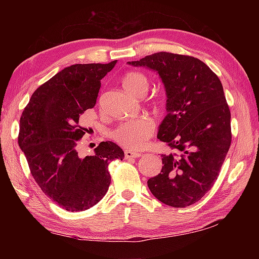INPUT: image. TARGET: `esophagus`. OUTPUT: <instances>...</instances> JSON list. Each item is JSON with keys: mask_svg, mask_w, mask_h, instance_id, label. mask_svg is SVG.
I'll return each instance as SVG.
<instances>
[{"mask_svg": "<svg viewBox=\"0 0 259 259\" xmlns=\"http://www.w3.org/2000/svg\"><path fill=\"white\" fill-rule=\"evenodd\" d=\"M140 153L138 152H133V151H125L124 152V157L125 159H138L140 157Z\"/></svg>", "mask_w": 259, "mask_h": 259, "instance_id": "esophagus-1", "label": "esophagus"}]
</instances>
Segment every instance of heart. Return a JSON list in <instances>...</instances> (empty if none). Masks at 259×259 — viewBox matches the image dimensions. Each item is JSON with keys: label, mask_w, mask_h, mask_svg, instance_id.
Here are the masks:
<instances>
[{"label": "heart", "mask_w": 259, "mask_h": 259, "mask_svg": "<svg viewBox=\"0 0 259 259\" xmlns=\"http://www.w3.org/2000/svg\"><path fill=\"white\" fill-rule=\"evenodd\" d=\"M122 84L128 93L140 97L147 93L150 81L144 73L133 71L125 74ZM154 131L155 125L150 119L139 117L126 121L114 129L112 138L126 150L138 151L147 145Z\"/></svg>", "instance_id": "1"}]
</instances>
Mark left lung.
<instances>
[{
	"label": "left lung",
	"instance_id": "8db88e82",
	"mask_svg": "<svg viewBox=\"0 0 259 259\" xmlns=\"http://www.w3.org/2000/svg\"><path fill=\"white\" fill-rule=\"evenodd\" d=\"M128 64L159 73L166 94L168 114L157 138L175 152L161 155L162 170L148 179V188L166 205L188 207L213 186L231 146V112L222 82L191 56L156 52Z\"/></svg>",
	"mask_w": 259,
	"mask_h": 259
}]
</instances>
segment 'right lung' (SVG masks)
<instances>
[{"label":"right lung","mask_w":259,"mask_h":259,"mask_svg":"<svg viewBox=\"0 0 259 259\" xmlns=\"http://www.w3.org/2000/svg\"><path fill=\"white\" fill-rule=\"evenodd\" d=\"M75 64L37 88L20 117L18 144L42 192L67 211H83L106 194L109 162L124 153L113 142H102L95 155L80 157L77 145L88 129L82 115L95 107L102 78L115 66Z\"/></svg>","instance_id":"right-lung-1"}]
</instances>
